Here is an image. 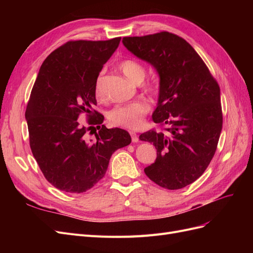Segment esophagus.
<instances>
[{"instance_id":"34e87169","label":"esophagus","mask_w":253,"mask_h":253,"mask_svg":"<svg viewBox=\"0 0 253 253\" xmlns=\"http://www.w3.org/2000/svg\"><path fill=\"white\" fill-rule=\"evenodd\" d=\"M129 134L132 136V141L133 142H138V136L134 132V131H129Z\"/></svg>"}]
</instances>
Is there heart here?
<instances>
[{"mask_svg": "<svg viewBox=\"0 0 253 253\" xmlns=\"http://www.w3.org/2000/svg\"><path fill=\"white\" fill-rule=\"evenodd\" d=\"M120 71L125 74L126 78L135 83H139L143 80L145 76L144 67L137 61L133 59L122 60L119 63ZM103 77L99 75L95 83V94L97 98H103ZM144 88L149 93L154 94L158 89V84L156 82H148ZM150 111L149 104L143 100H136L126 104L117 105L110 112L109 119L115 126H124L126 128H137L142 124V118Z\"/></svg>", "mask_w": 253, "mask_h": 253, "instance_id": "obj_1", "label": "heart"}]
</instances>
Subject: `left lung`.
<instances>
[{
  "mask_svg": "<svg viewBox=\"0 0 253 253\" xmlns=\"http://www.w3.org/2000/svg\"><path fill=\"white\" fill-rule=\"evenodd\" d=\"M122 43L159 76L152 118L166 132L151 129L139 136L157 150L144 173L160 187L181 189L203 175L216 151L223 127L218 84L195 49L174 34L125 37Z\"/></svg>",
  "mask_w": 253,
  "mask_h": 253,
  "instance_id": "left-lung-1",
  "label": "left lung"
}]
</instances>
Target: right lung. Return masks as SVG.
Returning a JSON list of instances; mask_svg holds the SVG:
<instances>
[{"label": "right lung", "mask_w": 253, "mask_h": 253, "mask_svg": "<svg viewBox=\"0 0 253 253\" xmlns=\"http://www.w3.org/2000/svg\"><path fill=\"white\" fill-rule=\"evenodd\" d=\"M120 40L65 43L44 60L34 84L25 112L30 149L45 178L64 192L93 188L113 153L132 141L126 129L100 126L104 117L93 110L96 80ZM84 114L88 128L81 121ZM94 125L99 132L89 140Z\"/></svg>", "instance_id": "right-lung-1"}]
</instances>
